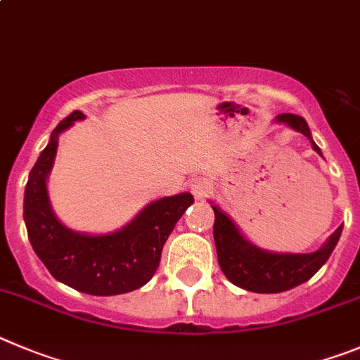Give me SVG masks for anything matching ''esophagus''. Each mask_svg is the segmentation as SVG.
<instances>
[{
	"label": "esophagus",
	"instance_id": "34e87169",
	"mask_svg": "<svg viewBox=\"0 0 360 360\" xmlns=\"http://www.w3.org/2000/svg\"><path fill=\"white\" fill-rule=\"evenodd\" d=\"M209 191H210L209 182L202 180V178H196V180H193V184H191V193L194 194V198H196V200H203Z\"/></svg>",
	"mask_w": 360,
	"mask_h": 360
}]
</instances>
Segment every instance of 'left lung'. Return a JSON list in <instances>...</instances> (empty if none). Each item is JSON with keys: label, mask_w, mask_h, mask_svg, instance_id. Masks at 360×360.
I'll use <instances>...</instances> for the list:
<instances>
[{"label": "left lung", "mask_w": 360, "mask_h": 360, "mask_svg": "<svg viewBox=\"0 0 360 360\" xmlns=\"http://www.w3.org/2000/svg\"><path fill=\"white\" fill-rule=\"evenodd\" d=\"M276 121L289 124L305 135L312 143L314 151L321 155L318 144L312 141L307 121L302 115L280 114ZM212 209L216 216L214 243L221 271L225 273L233 285L252 292H282L307 282L328 260L342 232V226H339L328 237L323 248L314 253H271L248 243L225 212H221L214 205Z\"/></svg>", "instance_id": "obj_1"}]
</instances>
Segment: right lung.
<instances>
[{"label":"right lung","mask_w":360,"mask_h":360,"mask_svg":"<svg viewBox=\"0 0 360 360\" xmlns=\"http://www.w3.org/2000/svg\"><path fill=\"white\" fill-rule=\"evenodd\" d=\"M84 117V112H71L53 130L49 144L30 171L22 216L30 243L55 278L87 295H123L150 282L160 264L164 243L194 198L182 193L157 200L124 229L107 236L65 229L49 205L46 178L57 155L58 135Z\"/></svg>","instance_id":"add662e5"}]
</instances>
